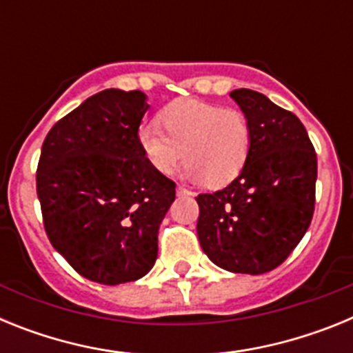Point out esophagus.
<instances>
[{
  "mask_svg": "<svg viewBox=\"0 0 353 353\" xmlns=\"http://www.w3.org/2000/svg\"><path fill=\"white\" fill-rule=\"evenodd\" d=\"M176 194H179V196H191L192 192L189 191V189H185V187L179 185V187H176Z\"/></svg>",
  "mask_w": 353,
  "mask_h": 353,
  "instance_id": "1",
  "label": "esophagus"
}]
</instances>
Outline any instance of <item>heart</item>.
I'll return each instance as SVG.
<instances>
[{
    "label": "heart",
    "instance_id": "1",
    "mask_svg": "<svg viewBox=\"0 0 353 353\" xmlns=\"http://www.w3.org/2000/svg\"><path fill=\"white\" fill-rule=\"evenodd\" d=\"M138 145L159 174L173 173L183 157L185 179L215 189L233 182L244 170L251 125L239 109L176 99L159 111L157 121L139 127Z\"/></svg>",
    "mask_w": 353,
    "mask_h": 353
}]
</instances>
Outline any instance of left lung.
Returning <instances> with one entry per match:
<instances>
[{"label":"left lung","instance_id":"8db88e82","mask_svg":"<svg viewBox=\"0 0 353 353\" xmlns=\"http://www.w3.org/2000/svg\"><path fill=\"white\" fill-rule=\"evenodd\" d=\"M251 125L242 173L224 189L199 194L198 239L217 267L265 274L292 254L314 212L316 154L302 121L248 88L230 93Z\"/></svg>","mask_w":353,"mask_h":353}]
</instances>
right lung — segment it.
<instances>
[{
  "mask_svg": "<svg viewBox=\"0 0 353 353\" xmlns=\"http://www.w3.org/2000/svg\"><path fill=\"white\" fill-rule=\"evenodd\" d=\"M139 90L109 88L56 121L43 139L37 194L52 248L90 281L120 285L150 272L174 182L138 145Z\"/></svg>",
  "mask_w": 353,
  "mask_h": 353,
  "instance_id": "right-lung-1",
  "label": "right lung"
}]
</instances>
